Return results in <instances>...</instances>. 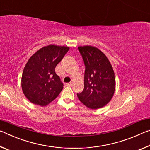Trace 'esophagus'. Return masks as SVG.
Wrapping results in <instances>:
<instances>
[{"label":"esophagus","mask_w":150,"mask_h":150,"mask_svg":"<svg viewBox=\"0 0 150 150\" xmlns=\"http://www.w3.org/2000/svg\"><path fill=\"white\" fill-rule=\"evenodd\" d=\"M66 85H67V86H71V85H73V83H72V82L68 83H67V84H66Z\"/></svg>","instance_id":"34e87169"}]
</instances>
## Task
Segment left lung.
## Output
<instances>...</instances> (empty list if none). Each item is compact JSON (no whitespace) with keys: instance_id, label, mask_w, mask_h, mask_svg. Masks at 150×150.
I'll return each mask as SVG.
<instances>
[{"instance_id":"left-lung-1","label":"left lung","mask_w":150,"mask_h":150,"mask_svg":"<svg viewBox=\"0 0 150 150\" xmlns=\"http://www.w3.org/2000/svg\"><path fill=\"white\" fill-rule=\"evenodd\" d=\"M85 66L84 89L77 93L81 103L91 109L103 107L115 91V73L106 55L98 48L78 47Z\"/></svg>"}]
</instances>
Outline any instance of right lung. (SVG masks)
Listing matches in <instances>:
<instances>
[{
  "label": "right lung",
  "mask_w": 150,
  "mask_h": 150,
  "mask_svg": "<svg viewBox=\"0 0 150 150\" xmlns=\"http://www.w3.org/2000/svg\"><path fill=\"white\" fill-rule=\"evenodd\" d=\"M69 50V47L50 45L30 58L22 73V88L30 102L46 106L59 95L63 84L55 69Z\"/></svg>",
  "instance_id": "obj_1"
}]
</instances>
